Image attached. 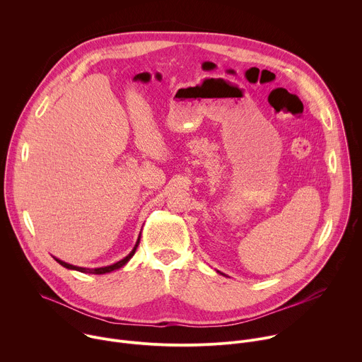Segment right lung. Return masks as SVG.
Returning a JSON list of instances; mask_svg holds the SVG:
<instances>
[{
    "label": "right lung",
    "instance_id": "1",
    "mask_svg": "<svg viewBox=\"0 0 362 362\" xmlns=\"http://www.w3.org/2000/svg\"><path fill=\"white\" fill-rule=\"evenodd\" d=\"M139 242H140V235H139V239H137V242H136V245H134V247H133V250L124 257V259H122V261H119V262H116V264H113V265H109V267H103V268H94V269H90V268H81V267H74V265H71V264H67V262H64V261H60V259H57L56 256H53L54 259L60 264V265H63L64 268H67V269H73V271H78V272H84V274H95V275H103V274H109V272H113V271H116V269H120L122 267H124L130 259H132V256L134 255V252H136V249H137V246H139Z\"/></svg>",
    "mask_w": 362,
    "mask_h": 362
}]
</instances>
